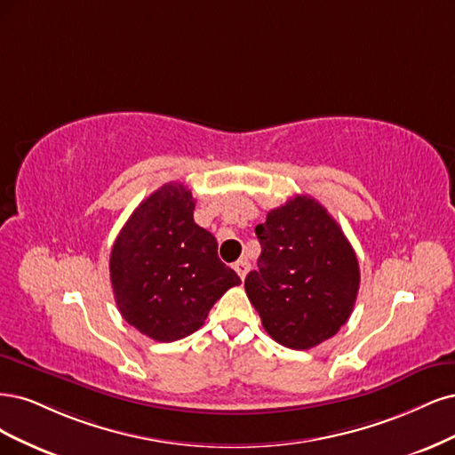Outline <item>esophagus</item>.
<instances>
[{
  "instance_id": "esophagus-1",
  "label": "esophagus",
  "mask_w": 455,
  "mask_h": 455,
  "mask_svg": "<svg viewBox=\"0 0 455 455\" xmlns=\"http://www.w3.org/2000/svg\"><path fill=\"white\" fill-rule=\"evenodd\" d=\"M249 268H251V265H249V260H245V259H240V260L234 262V270L238 272V275L242 277V280H245Z\"/></svg>"
}]
</instances>
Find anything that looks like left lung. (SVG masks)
<instances>
[{
    "label": "left lung",
    "mask_w": 455,
    "mask_h": 455,
    "mask_svg": "<svg viewBox=\"0 0 455 455\" xmlns=\"http://www.w3.org/2000/svg\"><path fill=\"white\" fill-rule=\"evenodd\" d=\"M260 255L245 292L272 339L310 349L354 312L359 262L340 225L310 196L297 195L257 225Z\"/></svg>",
    "instance_id": "1"
}]
</instances>
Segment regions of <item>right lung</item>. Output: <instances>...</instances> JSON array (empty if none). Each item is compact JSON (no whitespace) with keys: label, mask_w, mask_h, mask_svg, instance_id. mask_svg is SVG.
Listing matches in <instances>:
<instances>
[{"label":"right lung","mask_w":455,"mask_h":455,"mask_svg":"<svg viewBox=\"0 0 455 455\" xmlns=\"http://www.w3.org/2000/svg\"><path fill=\"white\" fill-rule=\"evenodd\" d=\"M193 213V193L183 183H166L134 210L111 249L116 307L132 327L158 342L198 331L212 306L242 283Z\"/></svg>","instance_id":"add662e5"}]
</instances>
